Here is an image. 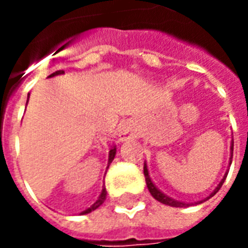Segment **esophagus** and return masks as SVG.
<instances>
[{
    "mask_svg": "<svg viewBox=\"0 0 248 248\" xmlns=\"http://www.w3.org/2000/svg\"><path fill=\"white\" fill-rule=\"evenodd\" d=\"M119 135H122L124 138H129L130 135H131V127H130L129 124H124L121 130H119Z\"/></svg>",
    "mask_w": 248,
    "mask_h": 248,
    "instance_id": "esophagus-1",
    "label": "esophagus"
}]
</instances>
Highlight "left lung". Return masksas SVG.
<instances>
[{
    "label": "left lung",
    "mask_w": 248,
    "mask_h": 248,
    "mask_svg": "<svg viewBox=\"0 0 248 248\" xmlns=\"http://www.w3.org/2000/svg\"><path fill=\"white\" fill-rule=\"evenodd\" d=\"M231 151H234V142H232V145H231ZM232 158V156H231ZM231 162V161H230ZM143 172H145V178H146V185H147V188H149V191H150V194L153 195V197L155 198L158 202L163 203V204H167V206H172V207H185V206H187V203H183V202H178V201H174V199H171V198H169L167 195H165V194H162L158 188H156L155 186H154V183L151 182L150 177H149V171H147V167H146V163L145 166H143ZM224 179H226V175H224V178L220 181V183L218 185V187L214 190V192L210 195L208 198H211L213 195H215L217 192H218V190L222 187V185H223ZM207 198V199H208Z\"/></svg>",
    "instance_id": "obj_1"
}]
</instances>
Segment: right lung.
Segmentation results:
<instances>
[{
  "mask_svg": "<svg viewBox=\"0 0 248 248\" xmlns=\"http://www.w3.org/2000/svg\"><path fill=\"white\" fill-rule=\"evenodd\" d=\"M63 73H65V71H63V70H58V71H56V73H53V74H50V76H49V77L58 76V74H63ZM115 153H117V149H115V147H113V149L110 150V153H108V165H110V163L113 162L114 156H115ZM105 199H106V188H103L102 192H101V195H99V198H98V199H97V202L94 203L92 207H89V208H87V210H85V211H83V213H81V214H89V213H92V211H94L95 208L99 207V206H101V204H102V203L105 202Z\"/></svg>",
  "mask_w": 248,
  "mask_h": 248,
  "instance_id": "right-lung-1",
  "label": "right lung"
}]
</instances>
